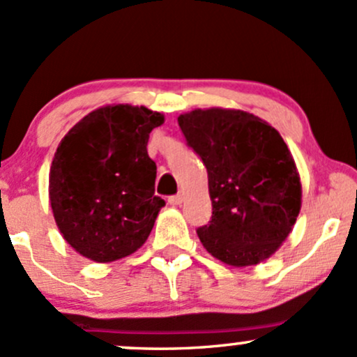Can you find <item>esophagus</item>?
<instances>
[{
  "label": "esophagus",
  "instance_id": "1",
  "mask_svg": "<svg viewBox=\"0 0 357 357\" xmlns=\"http://www.w3.org/2000/svg\"><path fill=\"white\" fill-rule=\"evenodd\" d=\"M183 199H184L183 192H178V195L169 196V199H167V202H169V204H173V206H178V204L183 203Z\"/></svg>",
  "mask_w": 357,
  "mask_h": 357
}]
</instances>
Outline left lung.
<instances>
[{
    "label": "left lung",
    "mask_w": 357,
    "mask_h": 357,
    "mask_svg": "<svg viewBox=\"0 0 357 357\" xmlns=\"http://www.w3.org/2000/svg\"><path fill=\"white\" fill-rule=\"evenodd\" d=\"M208 171L213 215L198 236L208 253L250 267L280 248L302 206L296 161L277 129L236 109H195L178 117Z\"/></svg>",
    "instance_id": "obj_1"
}]
</instances>
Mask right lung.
I'll return each instance as SVG.
<instances>
[{
	"label": "right lung",
	"instance_id": "add662e5",
	"mask_svg": "<svg viewBox=\"0 0 357 357\" xmlns=\"http://www.w3.org/2000/svg\"><path fill=\"white\" fill-rule=\"evenodd\" d=\"M165 116L129 104L99 107L61 139L48 196L65 241L89 260L107 264L144 245L165 206L154 195L155 162L147 141Z\"/></svg>",
	"mask_w": 357,
	"mask_h": 357
}]
</instances>
